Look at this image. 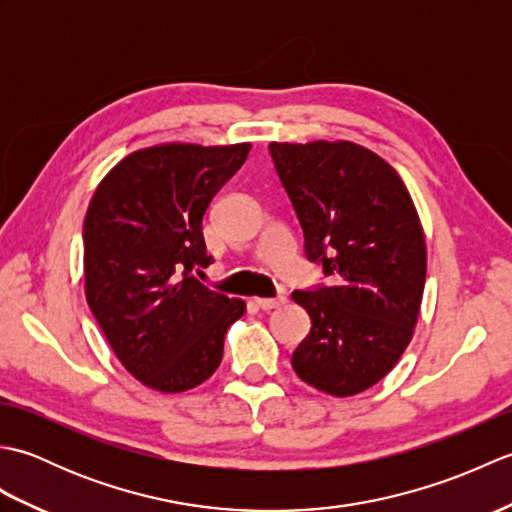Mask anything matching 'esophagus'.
<instances>
[{
	"label": "esophagus",
	"instance_id": "34e87169",
	"mask_svg": "<svg viewBox=\"0 0 512 512\" xmlns=\"http://www.w3.org/2000/svg\"><path fill=\"white\" fill-rule=\"evenodd\" d=\"M255 303H257V308H262V310H275V308H279V306H284V303H286V297L255 299Z\"/></svg>",
	"mask_w": 512,
	"mask_h": 512
}]
</instances>
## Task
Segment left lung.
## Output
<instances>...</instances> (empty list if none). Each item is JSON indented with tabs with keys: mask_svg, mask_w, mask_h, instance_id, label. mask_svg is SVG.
I'll list each match as a JSON object with an SVG mask.
<instances>
[{
	"mask_svg": "<svg viewBox=\"0 0 512 512\" xmlns=\"http://www.w3.org/2000/svg\"><path fill=\"white\" fill-rule=\"evenodd\" d=\"M303 231V253L330 284L295 290L310 334L292 354L297 376L332 396L376 385L418 321L427 246L411 195L383 158L354 143H270Z\"/></svg>",
	"mask_w": 512,
	"mask_h": 512,
	"instance_id": "1",
	"label": "left lung"
}]
</instances>
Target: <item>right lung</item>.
I'll list each match as a JSON object with an SVG mask.
<instances>
[{
	"label": "right lung",
	"mask_w": 512,
	"mask_h": 512,
	"mask_svg": "<svg viewBox=\"0 0 512 512\" xmlns=\"http://www.w3.org/2000/svg\"><path fill=\"white\" fill-rule=\"evenodd\" d=\"M250 145H160L107 173L83 224L85 297L118 361L165 394L204 383L246 303L204 286L202 217Z\"/></svg>",
	"instance_id": "add662e5"
}]
</instances>
